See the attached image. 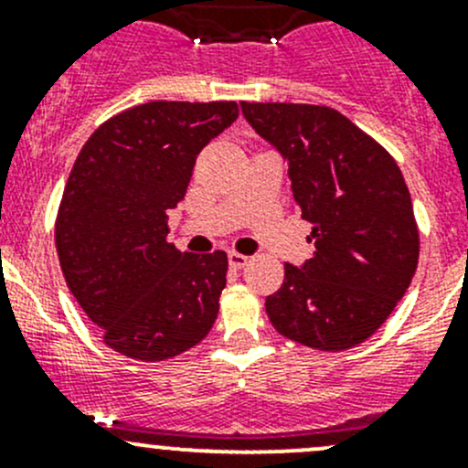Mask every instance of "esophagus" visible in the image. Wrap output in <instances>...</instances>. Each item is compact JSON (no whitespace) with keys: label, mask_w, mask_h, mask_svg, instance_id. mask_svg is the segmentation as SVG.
Instances as JSON below:
<instances>
[{"label":"esophagus","mask_w":468,"mask_h":468,"mask_svg":"<svg viewBox=\"0 0 468 468\" xmlns=\"http://www.w3.org/2000/svg\"><path fill=\"white\" fill-rule=\"evenodd\" d=\"M229 264H230V267H233V269L247 267V264H249V256H242V253L230 251V253H229Z\"/></svg>","instance_id":"obj_1"}]
</instances>
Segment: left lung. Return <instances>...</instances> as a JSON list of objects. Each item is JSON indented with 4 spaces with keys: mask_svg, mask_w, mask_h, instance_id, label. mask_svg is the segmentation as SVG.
I'll return each instance as SVG.
<instances>
[{
    "mask_svg": "<svg viewBox=\"0 0 468 468\" xmlns=\"http://www.w3.org/2000/svg\"><path fill=\"white\" fill-rule=\"evenodd\" d=\"M244 117L287 160L314 256L285 264L267 296L269 322L287 339L346 351L376 333L412 282L419 229L396 160L348 117L313 103H247Z\"/></svg>",
    "mask_w": 468,
    "mask_h": 468,
    "instance_id": "left-lung-1",
    "label": "left lung"
}]
</instances>
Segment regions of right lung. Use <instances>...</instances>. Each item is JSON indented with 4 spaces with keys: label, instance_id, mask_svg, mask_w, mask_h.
Wrapping results in <instances>:
<instances>
[{
    "label": "right lung",
    "instance_id": "obj_1",
    "mask_svg": "<svg viewBox=\"0 0 468 468\" xmlns=\"http://www.w3.org/2000/svg\"><path fill=\"white\" fill-rule=\"evenodd\" d=\"M238 112L235 101H149L103 122L77 155L56 251L112 351L160 362L210 333L229 258L178 251L167 242V212L186 197L199 151Z\"/></svg>",
    "mask_w": 468,
    "mask_h": 468
}]
</instances>
